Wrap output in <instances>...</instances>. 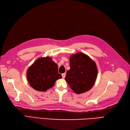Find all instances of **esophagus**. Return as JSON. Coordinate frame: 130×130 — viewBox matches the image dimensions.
Instances as JSON below:
<instances>
[{"instance_id":"1","label":"esophagus","mask_w":130,"mask_h":130,"mask_svg":"<svg viewBox=\"0 0 130 130\" xmlns=\"http://www.w3.org/2000/svg\"><path fill=\"white\" fill-rule=\"evenodd\" d=\"M61 76H62V78H64L65 77V76H66V73H62V74H61Z\"/></svg>"}]
</instances>
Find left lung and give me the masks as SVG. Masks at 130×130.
Returning <instances> with one entry per match:
<instances>
[{"instance_id":"obj_1","label":"left lung","mask_w":130,"mask_h":130,"mask_svg":"<svg viewBox=\"0 0 130 130\" xmlns=\"http://www.w3.org/2000/svg\"><path fill=\"white\" fill-rule=\"evenodd\" d=\"M70 69L66 73L65 80L71 89L77 94L90 90L97 77L95 62L86 54L80 52L70 57Z\"/></svg>"}]
</instances>
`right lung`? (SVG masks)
<instances>
[{
	"instance_id": "right-lung-1",
	"label": "right lung",
	"mask_w": 130,
	"mask_h": 130,
	"mask_svg": "<svg viewBox=\"0 0 130 130\" xmlns=\"http://www.w3.org/2000/svg\"><path fill=\"white\" fill-rule=\"evenodd\" d=\"M58 66L48 57L37 59L27 71V79L30 86L38 91L51 88L57 79L62 78Z\"/></svg>"
}]
</instances>
